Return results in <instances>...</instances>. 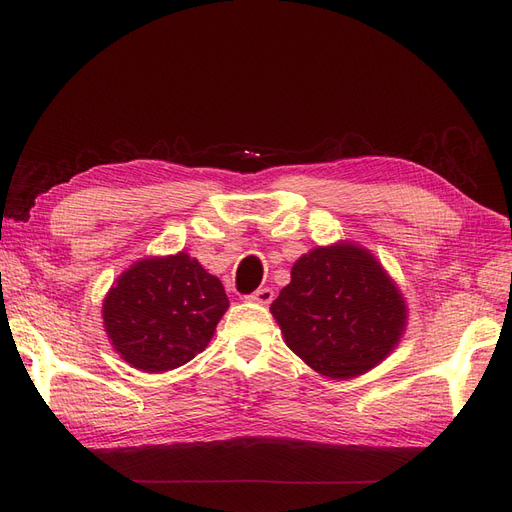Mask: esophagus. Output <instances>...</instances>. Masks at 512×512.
Instances as JSON below:
<instances>
[{"label": "esophagus", "mask_w": 512, "mask_h": 512, "mask_svg": "<svg viewBox=\"0 0 512 512\" xmlns=\"http://www.w3.org/2000/svg\"><path fill=\"white\" fill-rule=\"evenodd\" d=\"M246 299H249V301H255V304H261V306H268V304H272L274 291H272L270 287H261V289H257L255 293L246 295Z\"/></svg>", "instance_id": "esophagus-1"}]
</instances>
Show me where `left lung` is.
Wrapping results in <instances>:
<instances>
[{
  "mask_svg": "<svg viewBox=\"0 0 512 512\" xmlns=\"http://www.w3.org/2000/svg\"><path fill=\"white\" fill-rule=\"evenodd\" d=\"M270 312L287 346L331 380H350L380 365L407 325L399 287L354 242L301 255Z\"/></svg>",
  "mask_w": 512,
  "mask_h": 512,
  "instance_id": "1",
  "label": "left lung"
}]
</instances>
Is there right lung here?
Wrapping results in <instances>:
<instances>
[{"instance_id":"add662e5","label":"right lung","mask_w":512,"mask_h":512,"mask_svg":"<svg viewBox=\"0 0 512 512\" xmlns=\"http://www.w3.org/2000/svg\"><path fill=\"white\" fill-rule=\"evenodd\" d=\"M227 306L221 280L181 251L141 259L122 272L103 301V325L128 365L162 373L208 346Z\"/></svg>"}]
</instances>
